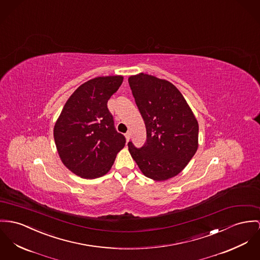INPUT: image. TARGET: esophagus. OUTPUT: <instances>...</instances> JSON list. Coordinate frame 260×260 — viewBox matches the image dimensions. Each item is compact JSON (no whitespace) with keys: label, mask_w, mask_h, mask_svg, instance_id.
I'll list each match as a JSON object with an SVG mask.
<instances>
[{"label":"esophagus","mask_w":260,"mask_h":260,"mask_svg":"<svg viewBox=\"0 0 260 260\" xmlns=\"http://www.w3.org/2000/svg\"><path fill=\"white\" fill-rule=\"evenodd\" d=\"M124 136H125V139H126V140H127V141L131 140V133H128V132H127V133H126V134H125Z\"/></svg>","instance_id":"34e87169"}]
</instances>
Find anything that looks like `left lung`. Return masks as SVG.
I'll return each instance as SVG.
<instances>
[{
	"label": "left lung",
	"instance_id": "left-lung-1",
	"mask_svg": "<svg viewBox=\"0 0 260 260\" xmlns=\"http://www.w3.org/2000/svg\"><path fill=\"white\" fill-rule=\"evenodd\" d=\"M146 127V141L129 153L144 176L164 181L178 175L198 149L199 124L179 90L169 81L140 73L128 77Z\"/></svg>",
	"mask_w": 260,
	"mask_h": 260
}]
</instances>
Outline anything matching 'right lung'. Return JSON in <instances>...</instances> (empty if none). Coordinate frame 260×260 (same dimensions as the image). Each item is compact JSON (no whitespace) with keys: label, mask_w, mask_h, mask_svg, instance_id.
<instances>
[{"label":"right lung","mask_w":260,"mask_h":260,"mask_svg":"<svg viewBox=\"0 0 260 260\" xmlns=\"http://www.w3.org/2000/svg\"><path fill=\"white\" fill-rule=\"evenodd\" d=\"M122 80L116 75L85 82L69 97L55 122L53 137L60 159L81 178L107 174L125 144L107 106Z\"/></svg>","instance_id":"add662e5"}]
</instances>
